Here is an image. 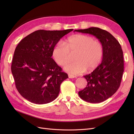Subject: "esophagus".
Instances as JSON below:
<instances>
[{
  "mask_svg": "<svg viewBox=\"0 0 134 134\" xmlns=\"http://www.w3.org/2000/svg\"><path fill=\"white\" fill-rule=\"evenodd\" d=\"M68 76H69V78H75V77L73 75H71V74H69Z\"/></svg>",
  "mask_w": 134,
  "mask_h": 134,
  "instance_id": "1",
  "label": "esophagus"
}]
</instances>
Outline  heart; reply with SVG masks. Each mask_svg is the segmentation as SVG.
<instances>
[{
    "label": "heart",
    "mask_w": 134,
    "mask_h": 134,
    "mask_svg": "<svg viewBox=\"0 0 134 134\" xmlns=\"http://www.w3.org/2000/svg\"><path fill=\"white\" fill-rule=\"evenodd\" d=\"M75 52L74 61L68 63L65 69L69 73L78 74L92 71L98 66L103 57V47L100 42L86 35H75L64 43L58 42L53 48L52 57L59 65L64 66L70 60V54Z\"/></svg>",
    "instance_id": "obj_1"
}]
</instances>
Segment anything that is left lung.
<instances>
[{"label":"left lung","mask_w":134,"mask_h":134,"mask_svg":"<svg viewBox=\"0 0 134 134\" xmlns=\"http://www.w3.org/2000/svg\"><path fill=\"white\" fill-rule=\"evenodd\" d=\"M74 31L94 36L103 47L102 62L91 74L84 75L87 87L78 92L84 100L93 103L103 102L118 90L124 70L123 51L119 41L107 31L98 27Z\"/></svg>","instance_id":"obj_1"}]
</instances>
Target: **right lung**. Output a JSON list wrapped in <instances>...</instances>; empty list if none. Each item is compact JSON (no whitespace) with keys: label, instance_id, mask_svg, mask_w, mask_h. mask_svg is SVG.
Returning a JSON list of instances; mask_svg holds the SVG:
<instances>
[{"label":"right lung","instance_id":"add662e5","mask_svg":"<svg viewBox=\"0 0 134 134\" xmlns=\"http://www.w3.org/2000/svg\"><path fill=\"white\" fill-rule=\"evenodd\" d=\"M72 30L36 31L16 47L12 73L18 92L28 101L41 104L57 98L68 75L51 58L52 51L60 38Z\"/></svg>","mask_w":134,"mask_h":134}]
</instances>
